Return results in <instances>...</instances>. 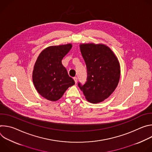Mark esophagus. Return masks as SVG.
Here are the masks:
<instances>
[{
    "label": "esophagus",
    "mask_w": 152,
    "mask_h": 152,
    "mask_svg": "<svg viewBox=\"0 0 152 152\" xmlns=\"http://www.w3.org/2000/svg\"><path fill=\"white\" fill-rule=\"evenodd\" d=\"M73 79H74V80H75V83H77V78L76 77H73Z\"/></svg>",
    "instance_id": "obj_1"
}]
</instances>
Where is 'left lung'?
<instances>
[{
    "mask_svg": "<svg viewBox=\"0 0 152 152\" xmlns=\"http://www.w3.org/2000/svg\"><path fill=\"white\" fill-rule=\"evenodd\" d=\"M80 50L87 69V81L78 83L86 100L98 103L114 91L120 77V66L113 50L103 44H80Z\"/></svg>",
    "mask_w": 152,
    "mask_h": 152,
    "instance_id": "left-lung-1",
    "label": "left lung"
}]
</instances>
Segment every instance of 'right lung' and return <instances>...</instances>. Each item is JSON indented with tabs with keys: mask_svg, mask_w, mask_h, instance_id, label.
<instances>
[{
	"mask_svg": "<svg viewBox=\"0 0 152 152\" xmlns=\"http://www.w3.org/2000/svg\"><path fill=\"white\" fill-rule=\"evenodd\" d=\"M72 44L49 46L38 55L32 72V80L38 93L44 98L56 101L75 83L62 64Z\"/></svg>",
	"mask_w": 152,
	"mask_h": 152,
	"instance_id": "obj_1",
	"label": "right lung"
}]
</instances>
